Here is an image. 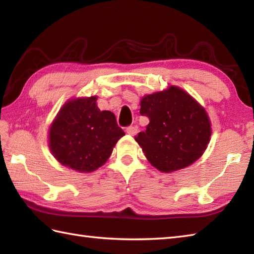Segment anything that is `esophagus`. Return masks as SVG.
Returning a JSON list of instances; mask_svg holds the SVG:
<instances>
[{
    "instance_id": "obj_1",
    "label": "esophagus",
    "mask_w": 254,
    "mask_h": 254,
    "mask_svg": "<svg viewBox=\"0 0 254 254\" xmlns=\"http://www.w3.org/2000/svg\"><path fill=\"white\" fill-rule=\"evenodd\" d=\"M127 134H130V135H136V133H137V127H133V126H131V127H127Z\"/></svg>"
}]
</instances>
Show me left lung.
Here are the masks:
<instances>
[{
    "mask_svg": "<svg viewBox=\"0 0 254 254\" xmlns=\"http://www.w3.org/2000/svg\"><path fill=\"white\" fill-rule=\"evenodd\" d=\"M139 113L149 119L135 141L145 157L161 172L186 168L201 157L210 141L212 127L206 110L178 86L145 95Z\"/></svg>",
    "mask_w": 254,
    "mask_h": 254,
    "instance_id": "1",
    "label": "left lung"
}]
</instances>
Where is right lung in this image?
<instances>
[{
	"label": "right lung",
	"mask_w": 254,
	"mask_h": 254,
	"mask_svg": "<svg viewBox=\"0 0 254 254\" xmlns=\"http://www.w3.org/2000/svg\"><path fill=\"white\" fill-rule=\"evenodd\" d=\"M126 135L111 111L97 106V96L67 100L49 128V148L61 165L75 171L93 172L110 157Z\"/></svg>",
	"instance_id": "1"
}]
</instances>
